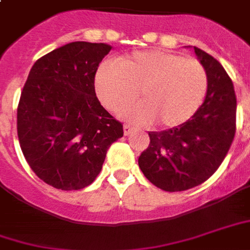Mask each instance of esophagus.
Wrapping results in <instances>:
<instances>
[{
    "instance_id": "34e87169",
    "label": "esophagus",
    "mask_w": 250,
    "mask_h": 250,
    "mask_svg": "<svg viewBox=\"0 0 250 250\" xmlns=\"http://www.w3.org/2000/svg\"><path fill=\"white\" fill-rule=\"evenodd\" d=\"M123 130H125V135H131L135 131V128L130 125H123Z\"/></svg>"
}]
</instances>
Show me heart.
<instances>
[{
  "label": "heart",
  "mask_w": 250,
  "mask_h": 250,
  "mask_svg": "<svg viewBox=\"0 0 250 250\" xmlns=\"http://www.w3.org/2000/svg\"><path fill=\"white\" fill-rule=\"evenodd\" d=\"M95 90L101 104L112 112L123 111L138 96L141 101L125 113L128 119L176 127L200 107L207 92V74L195 59L146 50L101 63L95 74Z\"/></svg>",
  "instance_id": "b5f03b06"
}]
</instances>
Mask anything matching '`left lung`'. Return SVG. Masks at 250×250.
<instances>
[{"instance_id": "8db88e82", "label": "left lung", "mask_w": 250, "mask_h": 250, "mask_svg": "<svg viewBox=\"0 0 250 250\" xmlns=\"http://www.w3.org/2000/svg\"><path fill=\"white\" fill-rule=\"evenodd\" d=\"M207 74L203 104L186 123L164 131H149V147L138 158L151 184L167 192L200 186L215 173L235 134L234 86L215 58L193 47Z\"/></svg>"}]
</instances>
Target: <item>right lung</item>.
Masks as SVG:
<instances>
[{
    "instance_id": "1",
    "label": "right lung",
    "mask_w": 250,
    "mask_h": 250,
    "mask_svg": "<svg viewBox=\"0 0 250 250\" xmlns=\"http://www.w3.org/2000/svg\"><path fill=\"white\" fill-rule=\"evenodd\" d=\"M112 47L73 42L38 59L17 107V135L35 174L62 191L100 173L108 147L123 137L95 92V74Z\"/></svg>"
}]
</instances>
